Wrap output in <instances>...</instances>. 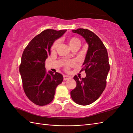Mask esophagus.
Returning <instances> with one entry per match:
<instances>
[{
  "instance_id": "obj_1",
  "label": "esophagus",
  "mask_w": 133,
  "mask_h": 133,
  "mask_svg": "<svg viewBox=\"0 0 133 133\" xmlns=\"http://www.w3.org/2000/svg\"><path fill=\"white\" fill-rule=\"evenodd\" d=\"M63 78H64V80H68L71 78V76H69V75H64L63 76Z\"/></svg>"
}]
</instances>
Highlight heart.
Segmentation results:
<instances>
[{"label":"heart","instance_id":"heart-1","mask_svg":"<svg viewBox=\"0 0 133 133\" xmlns=\"http://www.w3.org/2000/svg\"><path fill=\"white\" fill-rule=\"evenodd\" d=\"M59 41H55L54 43V44H53V45H52V46H51V50H55L56 48H57L58 44H59ZM69 45H70V46H71L75 45V44H80V41L78 38L73 37V38H71L69 40ZM73 64V63H71L70 64V65H72V64Z\"/></svg>","mask_w":133,"mask_h":133}]
</instances>
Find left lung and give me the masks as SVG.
Wrapping results in <instances>:
<instances>
[{"instance_id":"1","label":"left lung","mask_w":133,"mask_h":133,"mask_svg":"<svg viewBox=\"0 0 133 133\" xmlns=\"http://www.w3.org/2000/svg\"><path fill=\"white\" fill-rule=\"evenodd\" d=\"M85 39L88 49L81 71L84 70L86 76L79 78L76 75L75 89L70 91L73 101L81 105H88L97 100L106 87V80L110 70L107 50L102 41L93 32L79 28L72 30Z\"/></svg>"}]
</instances>
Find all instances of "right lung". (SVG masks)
Wrapping results in <instances>:
<instances>
[{"instance_id":"right-lung-1","label":"right lung","mask_w":133,"mask_h":133,"mask_svg":"<svg viewBox=\"0 0 133 133\" xmlns=\"http://www.w3.org/2000/svg\"><path fill=\"white\" fill-rule=\"evenodd\" d=\"M66 30L46 29L35 37L28 44L22 56L19 67L23 89L30 101L43 106L53 100L55 90L63 80L58 72H47L45 62L56 40Z\"/></svg>"}]
</instances>
